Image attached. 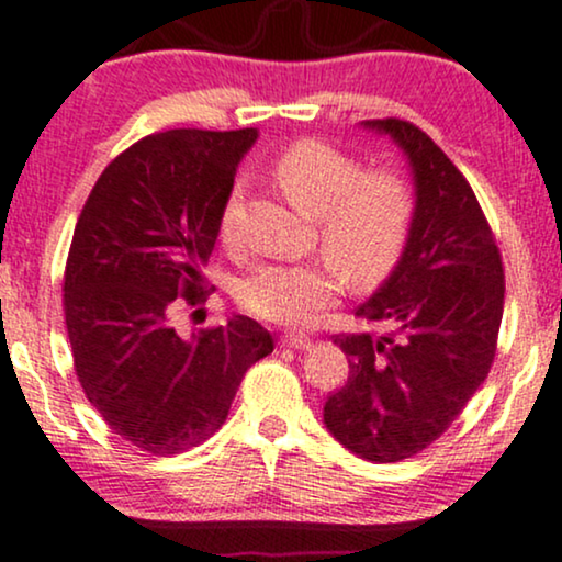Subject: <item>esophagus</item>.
Listing matches in <instances>:
<instances>
[{
  "label": "esophagus",
  "mask_w": 562,
  "mask_h": 562,
  "mask_svg": "<svg viewBox=\"0 0 562 562\" xmlns=\"http://www.w3.org/2000/svg\"><path fill=\"white\" fill-rule=\"evenodd\" d=\"M281 346H286V349H307L310 336L294 334V330H289V334L281 336Z\"/></svg>",
  "instance_id": "1"
}]
</instances>
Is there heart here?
Listing matches in <instances>:
<instances>
[{
  "label": "heart",
  "instance_id": "obj_1",
  "mask_svg": "<svg viewBox=\"0 0 562 562\" xmlns=\"http://www.w3.org/2000/svg\"><path fill=\"white\" fill-rule=\"evenodd\" d=\"M281 195L304 216L317 218L330 260L266 262L241 276L237 300L247 313L279 325L315 321L336 302L344 279L355 289L383 283L404 258L417 216L412 187L391 171H362L355 156L323 140L289 145L270 166ZM239 192L218 216L221 239L234 241Z\"/></svg>",
  "mask_w": 562,
  "mask_h": 562
}]
</instances>
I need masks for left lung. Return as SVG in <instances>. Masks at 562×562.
I'll list each match as a JSON object with an SVG mask.
<instances>
[{
    "label": "left lung",
    "instance_id": "left-lung-1",
    "mask_svg": "<svg viewBox=\"0 0 562 562\" xmlns=\"http://www.w3.org/2000/svg\"><path fill=\"white\" fill-rule=\"evenodd\" d=\"M412 166L417 216L404 258L355 310L383 334L336 336L349 378L323 422L359 459H412L450 427L484 383L497 349L505 276L474 190L417 124L367 120Z\"/></svg>",
    "mask_w": 562,
    "mask_h": 562
}]
</instances>
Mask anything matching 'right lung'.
Returning a JSON list of instances; mask_svg holds the SVG:
<instances>
[{"label": "right lung", "mask_w": 562, "mask_h": 562, "mask_svg": "<svg viewBox=\"0 0 562 562\" xmlns=\"http://www.w3.org/2000/svg\"><path fill=\"white\" fill-rule=\"evenodd\" d=\"M258 130H166L103 169L82 205L65 268V323L82 393L109 429L156 456L182 453L226 422L245 372L273 351L247 315L171 328L177 296L203 302L237 166Z\"/></svg>", "instance_id": "obj_1"}]
</instances>
